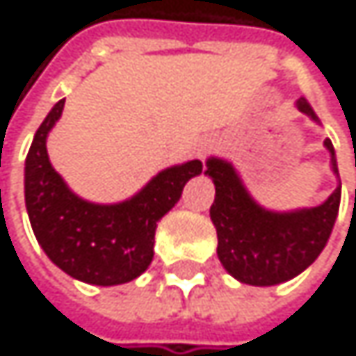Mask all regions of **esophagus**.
<instances>
[{
  "label": "esophagus",
  "mask_w": 356,
  "mask_h": 356,
  "mask_svg": "<svg viewBox=\"0 0 356 356\" xmlns=\"http://www.w3.org/2000/svg\"><path fill=\"white\" fill-rule=\"evenodd\" d=\"M211 149H213V141H202V143L198 145V156L204 158Z\"/></svg>",
  "instance_id": "obj_1"
}]
</instances>
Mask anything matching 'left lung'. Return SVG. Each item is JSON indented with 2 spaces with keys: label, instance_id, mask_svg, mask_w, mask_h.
Returning a JSON list of instances; mask_svg holds the SVG:
<instances>
[{
  "label": "left lung",
  "instance_id": "1",
  "mask_svg": "<svg viewBox=\"0 0 356 356\" xmlns=\"http://www.w3.org/2000/svg\"><path fill=\"white\" fill-rule=\"evenodd\" d=\"M296 107L318 122L306 99H298ZM325 147L332 156V170L338 175L332 141L325 139ZM204 175L215 184L211 221L217 230V257L236 281L255 287L285 283L304 272L325 249L338 217L342 186L318 207L276 213L251 198L227 160L209 158Z\"/></svg>",
  "mask_w": 356,
  "mask_h": 356
}]
</instances>
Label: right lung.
<instances>
[{
  "instance_id": "obj_1",
  "label": "right lung",
  "mask_w": 356,
  "mask_h": 356,
  "mask_svg": "<svg viewBox=\"0 0 356 356\" xmlns=\"http://www.w3.org/2000/svg\"><path fill=\"white\" fill-rule=\"evenodd\" d=\"M63 107L65 99L50 109L24 160V204L33 234L52 264L78 281L101 287L129 283L152 264L156 225L181 198L184 186L202 172V162L164 168L124 202H88L67 188L48 158L46 139Z\"/></svg>"
}]
</instances>
